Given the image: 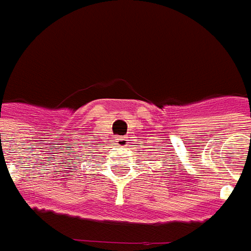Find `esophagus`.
Instances as JSON below:
<instances>
[{
    "label": "esophagus",
    "instance_id": "1",
    "mask_svg": "<svg viewBox=\"0 0 251 251\" xmlns=\"http://www.w3.org/2000/svg\"><path fill=\"white\" fill-rule=\"evenodd\" d=\"M117 143H119V146H127L128 139H127V138H119V139H117Z\"/></svg>",
    "mask_w": 251,
    "mask_h": 251
}]
</instances>
